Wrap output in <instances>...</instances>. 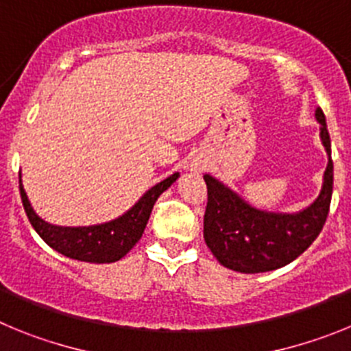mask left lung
Instances as JSON below:
<instances>
[{"label": "left lung", "mask_w": 351, "mask_h": 351, "mask_svg": "<svg viewBox=\"0 0 351 351\" xmlns=\"http://www.w3.org/2000/svg\"><path fill=\"white\" fill-rule=\"evenodd\" d=\"M315 116L322 125L320 137L328 163L320 195L308 209L297 214L263 213L247 206L214 178L204 176L207 184L204 239L214 258L226 269L256 274L283 267L302 255L324 228L332 198L334 165L324 110L318 107Z\"/></svg>", "instance_id": "1"}]
</instances>
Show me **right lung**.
<instances>
[{
	"label": "right lung",
	"instance_id": "1",
	"mask_svg": "<svg viewBox=\"0 0 351 351\" xmlns=\"http://www.w3.org/2000/svg\"><path fill=\"white\" fill-rule=\"evenodd\" d=\"M178 178L179 173H172L165 181L158 182L121 218L104 223V225L77 226V228L54 226L40 219L35 210L31 209L23 181H19V190H21V198H23L27 219L36 230V234L49 246L60 251L61 255L80 260V262L110 263L123 258L138 243V239L144 234L154 202Z\"/></svg>",
	"mask_w": 351,
	"mask_h": 351
}]
</instances>
